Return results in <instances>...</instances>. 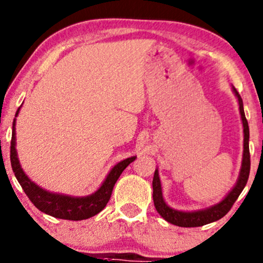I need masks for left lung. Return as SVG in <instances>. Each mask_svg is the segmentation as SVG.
I'll use <instances>...</instances> for the list:
<instances>
[{"instance_id":"8db88e82","label":"left lung","mask_w":263,"mask_h":263,"mask_svg":"<svg viewBox=\"0 0 263 263\" xmlns=\"http://www.w3.org/2000/svg\"><path fill=\"white\" fill-rule=\"evenodd\" d=\"M232 92L235 96L237 97L238 106H239V115H241L242 126H243V154H242V162L241 170H239L238 178L236 181L235 186L232 190L224 196L223 198L217 203L212 204V206L206 207L202 210H196V211H180L170 207L164 201L162 195V186H161L160 175H158V168H156L154 175V181H152V187H154V203L157 212L160 213L161 217L166 220L170 223L176 224L180 227H200L203 224L211 223L220 218L223 217L227 212L230 211L232 204L235 203L236 200L238 198L239 193L243 191L245 186H246L247 180H249L250 175V129L249 122H247L246 116H245L243 111V102H242L241 96L237 92V89L232 86Z\"/></svg>"}]
</instances>
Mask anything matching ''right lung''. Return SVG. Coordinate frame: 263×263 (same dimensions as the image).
Here are the masks:
<instances>
[{
    "mask_svg": "<svg viewBox=\"0 0 263 263\" xmlns=\"http://www.w3.org/2000/svg\"><path fill=\"white\" fill-rule=\"evenodd\" d=\"M20 108L17 109L16 116H14L12 123V140H11V166L21 187L24 189L26 195L28 196L31 202L40 210V211L50 215L52 217L61 218V220L81 221L86 218L92 217L102 211L106 207L109 197L112 195L115 183L118 180L123 170L129 163L136 160V156L126 158L115 164L106 176L105 181L97 189V191L88 196L82 197H74V196L62 195V193L50 192L47 190L42 189L39 184H36L25 174L20 163L16 149V117L18 116Z\"/></svg>",
    "mask_w": 263,
    "mask_h": 263,
    "instance_id": "right-lung-1",
    "label": "right lung"
}]
</instances>
